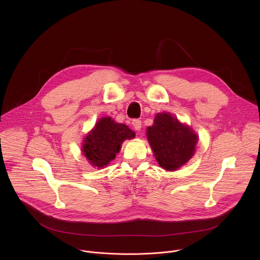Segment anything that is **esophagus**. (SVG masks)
<instances>
[{
  "label": "esophagus",
  "instance_id": "obj_1",
  "mask_svg": "<svg viewBox=\"0 0 260 260\" xmlns=\"http://www.w3.org/2000/svg\"><path fill=\"white\" fill-rule=\"evenodd\" d=\"M132 124H133V126L136 131H141V128H142V121L141 120L135 119V120H133Z\"/></svg>",
  "mask_w": 260,
  "mask_h": 260
}]
</instances>
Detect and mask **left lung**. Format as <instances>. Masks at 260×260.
<instances>
[{"mask_svg": "<svg viewBox=\"0 0 260 260\" xmlns=\"http://www.w3.org/2000/svg\"><path fill=\"white\" fill-rule=\"evenodd\" d=\"M146 135L158 165L167 171H177L186 164L193 156L199 141L191 127L168 112L156 114Z\"/></svg>", "mask_w": 260, "mask_h": 260, "instance_id": "8db88e82", "label": "left lung"}]
</instances>
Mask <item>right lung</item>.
<instances>
[{
  "mask_svg": "<svg viewBox=\"0 0 260 260\" xmlns=\"http://www.w3.org/2000/svg\"><path fill=\"white\" fill-rule=\"evenodd\" d=\"M136 133L111 117L101 118L84 138L82 152L92 167L102 169L113 160L124 140L134 139Z\"/></svg>",
  "mask_w": 260,
  "mask_h": 260,
  "instance_id": "obj_1",
  "label": "right lung"
}]
</instances>
